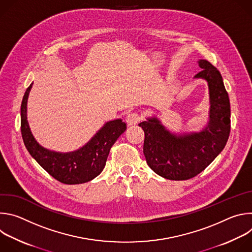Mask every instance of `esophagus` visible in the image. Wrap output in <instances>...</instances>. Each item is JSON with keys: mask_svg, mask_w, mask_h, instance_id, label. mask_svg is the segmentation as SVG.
I'll return each instance as SVG.
<instances>
[{"mask_svg": "<svg viewBox=\"0 0 252 252\" xmlns=\"http://www.w3.org/2000/svg\"><path fill=\"white\" fill-rule=\"evenodd\" d=\"M139 122H140V117H139V115L136 114V113L128 114V115L126 116V125H127V126H136Z\"/></svg>", "mask_w": 252, "mask_h": 252, "instance_id": "1", "label": "esophagus"}]
</instances>
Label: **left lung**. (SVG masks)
<instances>
[{"label":"left lung","mask_w":252,"mask_h":252,"mask_svg":"<svg viewBox=\"0 0 252 252\" xmlns=\"http://www.w3.org/2000/svg\"><path fill=\"white\" fill-rule=\"evenodd\" d=\"M194 78L207 82L209 121L198 132L175 134L154 117L138 124L145 131L143 154L158 175L170 181H186L205 169L224 149L230 132V102L220 70L206 60Z\"/></svg>","instance_id":"1"}]
</instances>
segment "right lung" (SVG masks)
<instances>
[{"label": "right lung", "instance_id": "right-lung-1", "mask_svg": "<svg viewBox=\"0 0 252 252\" xmlns=\"http://www.w3.org/2000/svg\"><path fill=\"white\" fill-rule=\"evenodd\" d=\"M32 83L27 89L21 105V131L30 155L54 178L64 185H80L96 177L104 168L111 148L126 129L121 119L107 122L78 151L57 153L47 150L34 139L27 121V102Z\"/></svg>", "mask_w": 252, "mask_h": 252}]
</instances>
